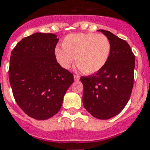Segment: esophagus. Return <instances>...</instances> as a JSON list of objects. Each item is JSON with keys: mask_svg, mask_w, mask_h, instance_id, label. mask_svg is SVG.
<instances>
[{"mask_svg": "<svg viewBox=\"0 0 150 150\" xmlns=\"http://www.w3.org/2000/svg\"><path fill=\"white\" fill-rule=\"evenodd\" d=\"M74 79H75V81H79V80L80 79V77L79 76V75H74Z\"/></svg>", "mask_w": 150, "mask_h": 150, "instance_id": "34e87169", "label": "esophagus"}]
</instances>
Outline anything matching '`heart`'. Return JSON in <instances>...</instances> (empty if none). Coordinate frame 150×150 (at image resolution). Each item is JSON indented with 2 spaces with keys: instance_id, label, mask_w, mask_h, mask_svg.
I'll return each mask as SVG.
<instances>
[{
  "instance_id": "obj_1",
  "label": "heart",
  "mask_w": 150,
  "mask_h": 150,
  "mask_svg": "<svg viewBox=\"0 0 150 150\" xmlns=\"http://www.w3.org/2000/svg\"><path fill=\"white\" fill-rule=\"evenodd\" d=\"M110 43L102 34H71L64 38L63 47H57L54 54L59 64L69 69L74 61L78 69L87 75H93L102 69L109 58Z\"/></svg>"
}]
</instances>
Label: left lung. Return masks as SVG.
<instances>
[{
  "label": "left lung",
  "instance_id": "left-lung-1",
  "mask_svg": "<svg viewBox=\"0 0 150 150\" xmlns=\"http://www.w3.org/2000/svg\"><path fill=\"white\" fill-rule=\"evenodd\" d=\"M110 43V53L104 67L96 74L82 76V103L92 116L107 120L116 116L130 98L135 69V55L124 40L99 29Z\"/></svg>",
  "mask_w": 150,
  "mask_h": 150
}]
</instances>
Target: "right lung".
I'll use <instances>...</instances> for the list:
<instances>
[{
  "mask_svg": "<svg viewBox=\"0 0 150 150\" xmlns=\"http://www.w3.org/2000/svg\"><path fill=\"white\" fill-rule=\"evenodd\" d=\"M58 40L55 34L36 33L22 39L11 54L8 75L13 96L20 108L36 120H47L60 110L74 82L72 74L55 57Z\"/></svg>",
  "mask_w": 150,
  "mask_h": 150,
  "instance_id": "add662e5",
  "label": "right lung"
}]
</instances>
